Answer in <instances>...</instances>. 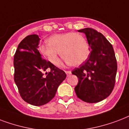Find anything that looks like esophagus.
<instances>
[{"label": "esophagus", "instance_id": "34e87169", "mask_svg": "<svg viewBox=\"0 0 129 129\" xmlns=\"http://www.w3.org/2000/svg\"><path fill=\"white\" fill-rule=\"evenodd\" d=\"M65 73L67 74V76L69 77V76L71 74V71H65Z\"/></svg>", "mask_w": 129, "mask_h": 129}]
</instances>
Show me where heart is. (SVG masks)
Instances as JSON below:
<instances>
[{
    "mask_svg": "<svg viewBox=\"0 0 129 129\" xmlns=\"http://www.w3.org/2000/svg\"><path fill=\"white\" fill-rule=\"evenodd\" d=\"M46 44L40 46V53L50 62L56 65L59 61L60 52L64 62L73 66L83 63L89 54V48L86 39L82 35L69 32L52 36Z\"/></svg>",
    "mask_w": 129,
    "mask_h": 129,
    "instance_id": "1",
    "label": "heart"
}]
</instances>
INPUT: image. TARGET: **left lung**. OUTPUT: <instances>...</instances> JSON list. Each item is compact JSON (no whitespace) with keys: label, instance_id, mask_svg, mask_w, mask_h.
<instances>
[{"label":"left lung","instance_id":"1","mask_svg":"<svg viewBox=\"0 0 129 129\" xmlns=\"http://www.w3.org/2000/svg\"><path fill=\"white\" fill-rule=\"evenodd\" d=\"M78 31L85 34L91 52L86 61L72 71L79 79L75 91L85 102H99L109 96L114 87L117 71L114 51L107 39L93 29Z\"/></svg>","mask_w":129,"mask_h":129}]
</instances>
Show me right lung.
I'll list each match as a JSON object with an SVG mask.
<instances>
[{"label": "right lung", "instance_id": "right-lung-1", "mask_svg": "<svg viewBox=\"0 0 129 129\" xmlns=\"http://www.w3.org/2000/svg\"><path fill=\"white\" fill-rule=\"evenodd\" d=\"M40 38L36 34L25 37L14 56V80L20 95L31 105H44L55 96L65 73L49 61L42 59L38 50ZM47 68L49 73L43 75Z\"/></svg>", "mask_w": 129, "mask_h": 129}]
</instances>
